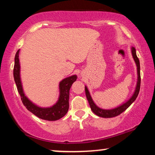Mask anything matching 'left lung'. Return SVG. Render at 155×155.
Instances as JSON below:
<instances>
[{"label": "left lung", "instance_id": "8db88e82", "mask_svg": "<svg viewBox=\"0 0 155 155\" xmlns=\"http://www.w3.org/2000/svg\"><path fill=\"white\" fill-rule=\"evenodd\" d=\"M131 51H132V55L133 58L134 59L135 63L136 64L137 66V74H138V79H137V84L136 87V90H135L134 92H133L132 97L129 99L128 101H126L125 103H124L123 104L120 105V106H117V107L112 108V109H103V108H99L98 106L96 105L94 101H92L91 95H90V92H89L87 86H85V93H86L87 98L90 104V108H91L92 112L94 114H95L97 116L104 117V118H111V117H114L120 115V114H122V112L125 111L127 108L130 106L131 104L134 102L135 100L136 99V97H138V93L140 91V62L138 60V57L136 55V51L135 47L131 48Z\"/></svg>", "mask_w": 155, "mask_h": 155}]
</instances>
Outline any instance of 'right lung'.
Here are the masks:
<instances>
[{"instance_id":"obj_1","label":"right lung","mask_w":155,"mask_h":155,"mask_svg":"<svg viewBox=\"0 0 155 155\" xmlns=\"http://www.w3.org/2000/svg\"><path fill=\"white\" fill-rule=\"evenodd\" d=\"M19 49L17 51L15 58V66H14V78L17 85L21 100L23 105L31 113L38 117V118L48 121H55L60 120L67 114L69 108V91L71 85L76 81L77 76L73 75L69 77L65 78L60 82V95L58 101L54 105L51 107L43 108L39 107L33 104L25 95L22 89V81L20 78V64L19 60Z\"/></svg>"}]
</instances>
